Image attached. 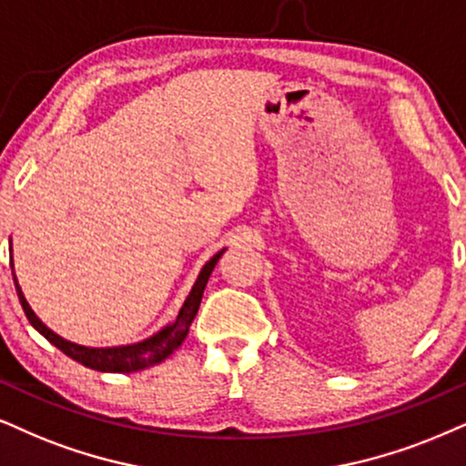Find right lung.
Returning a JSON list of instances; mask_svg holds the SVG:
<instances>
[{
    "label": "right lung",
    "instance_id": "1",
    "mask_svg": "<svg viewBox=\"0 0 466 466\" xmlns=\"http://www.w3.org/2000/svg\"><path fill=\"white\" fill-rule=\"evenodd\" d=\"M224 250L227 248H222L218 255L211 257V259L203 266V269H200L197 283H194L192 291L187 294L186 302H183L181 311L175 318V321H170V324L164 326L159 332H155L153 337L145 339V341L131 343V346L88 348V346H79V343L66 341L65 337L56 335L54 330L47 329V326L38 319V315L32 311V307L25 300V296H23L19 280L15 277V266H13V280H15L16 296H19V302L23 307V313H25V318L30 319V324L40 332V335L47 339L49 343H54L57 350H62V352L71 356L73 360H77V363H82L84 367H90V370L110 371V373H131V371H140V370H147V367L162 363V360L168 359V356L181 346L183 339L187 337L189 326H192V321L198 313L207 280H209L216 263L220 261V257L224 255Z\"/></svg>",
    "mask_w": 466,
    "mask_h": 466
}]
</instances>
